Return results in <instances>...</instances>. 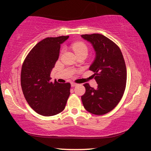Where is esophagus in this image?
<instances>
[{
  "instance_id": "1",
  "label": "esophagus",
  "mask_w": 151,
  "mask_h": 151,
  "mask_svg": "<svg viewBox=\"0 0 151 151\" xmlns=\"http://www.w3.org/2000/svg\"><path fill=\"white\" fill-rule=\"evenodd\" d=\"M71 85H72V86H76L78 85V84H77V83L75 82H72L71 83Z\"/></svg>"
}]
</instances>
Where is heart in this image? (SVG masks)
<instances>
[{"label":"heart","instance_id":"heart-1","mask_svg":"<svg viewBox=\"0 0 151 151\" xmlns=\"http://www.w3.org/2000/svg\"><path fill=\"white\" fill-rule=\"evenodd\" d=\"M72 49L75 52L77 56L80 55H87L88 54V47L85 43L81 42H77L72 44Z\"/></svg>","mask_w":151,"mask_h":151}]
</instances>
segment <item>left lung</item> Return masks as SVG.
Returning a JSON list of instances; mask_svg holds the SVG:
<instances>
[{
    "label": "left lung",
    "instance_id": "8db88e82",
    "mask_svg": "<svg viewBox=\"0 0 151 151\" xmlns=\"http://www.w3.org/2000/svg\"><path fill=\"white\" fill-rule=\"evenodd\" d=\"M91 42L96 58L89 70L98 84L97 89L84 84L86 91L81 96L84 107L95 115H104L116 106L126 89L127 72L120 48L113 41L101 34L82 35Z\"/></svg>",
    "mask_w": 151,
    "mask_h": 151
}]
</instances>
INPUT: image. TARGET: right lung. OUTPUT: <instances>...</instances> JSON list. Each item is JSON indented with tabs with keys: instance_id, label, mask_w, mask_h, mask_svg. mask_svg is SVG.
Listing matches in <instances>:
<instances>
[{
	"instance_id": "add662e5",
	"label": "right lung",
	"mask_w": 151,
	"mask_h": 151,
	"mask_svg": "<svg viewBox=\"0 0 151 151\" xmlns=\"http://www.w3.org/2000/svg\"><path fill=\"white\" fill-rule=\"evenodd\" d=\"M68 38L60 36L42 40L30 50L22 64L20 82L24 96L35 111L45 116L62 112L70 96V83L50 81L60 45Z\"/></svg>"
}]
</instances>
